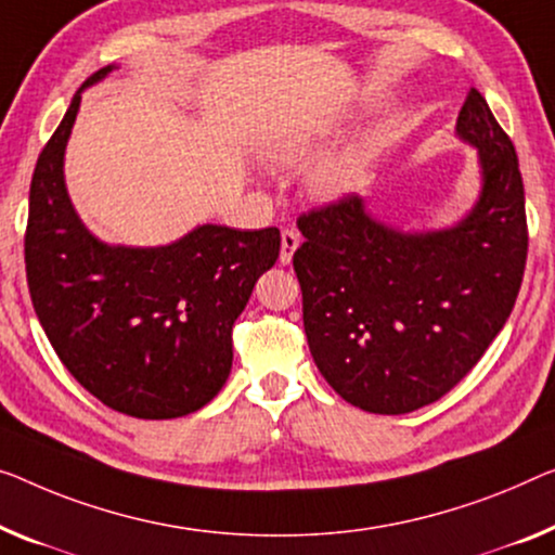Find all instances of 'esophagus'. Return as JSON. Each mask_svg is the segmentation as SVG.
Masks as SVG:
<instances>
[{
    "instance_id": "esophagus-1",
    "label": "esophagus",
    "mask_w": 555,
    "mask_h": 555,
    "mask_svg": "<svg viewBox=\"0 0 555 555\" xmlns=\"http://www.w3.org/2000/svg\"><path fill=\"white\" fill-rule=\"evenodd\" d=\"M299 244H301V238H299V234H296L294 229H284L281 231V254H279V261L284 263H292V259H294V251L299 249Z\"/></svg>"
}]
</instances>
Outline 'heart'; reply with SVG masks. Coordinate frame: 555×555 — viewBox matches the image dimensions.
Segmentation results:
<instances>
[{"label": "heart", "mask_w": 555, "mask_h": 555, "mask_svg": "<svg viewBox=\"0 0 555 555\" xmlns=\"http://www.w3.org/2000/svg\"><path fill=\"white\" fill-rule=\"evenodd\" d=\"M328 142V131L324 127H284L271 131L263 139L261 152L274 164H299L319 154ZM349 184V162L346 159H324L309 171V186L319 196H336Z\"/></svg>", "instance_id": "b5f03b06"}]
</instances>
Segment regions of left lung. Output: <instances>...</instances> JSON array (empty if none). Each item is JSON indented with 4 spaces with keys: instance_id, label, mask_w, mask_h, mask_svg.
Wrapping results in <instances>:
<instances>
[{
    "instance_id": "1",
    "label": "left lung",
    "mask_w": 555,
    "mask_h": 555,
    "mask_svg": "<svg viewBox=\"0 0 555 555\" xmlns=\"http://www.w3.org/2000/svg\"><path fill=\"white\" fill-rule=\"evenodd\" d=\"M456 134L478 149L481 196L466 219L406 234L346 194L296 219L304 331L328 386L369 413L428 406L449 393L514 311L528 254L514 142L470 89Z\"/></svg>"
}]
</instances>
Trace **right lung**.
Listing matches in <instances>:
<instances>
[{
	"label": "right lung",
	"mask_w": 555,
	"mask_h": 555,
	"mask_svg": "<svg viewBox=\"0 0 555 555\" xmlns=\"http://www.w3.org/2000/svg\"><path fill=\"white\" fill-rule=\"evenodd\" d=\"M109 72H94L81 89ZM81 89L31 177L24 234L31 304L56 357L104 406L137 418L186 416L227 384L231 328L256 279L276 263L281 234L204 224L154 249L99 242L64 184Z\"/></svg>",
	"instance_id": "obj_1"
}]
</instances>
